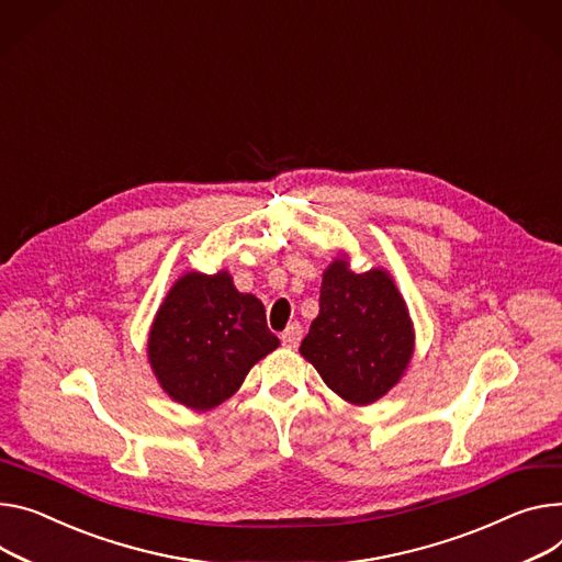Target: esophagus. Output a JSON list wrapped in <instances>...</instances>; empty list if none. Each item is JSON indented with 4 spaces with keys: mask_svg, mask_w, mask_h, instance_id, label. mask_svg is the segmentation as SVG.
I'll return each instance as SVG.
<instances>
[{
    "mask_svg": "<svg viewBox=\"0 0 562 562\" xmlns=\"http://www.w3.org/2000/svg\"><path fill=\"white\" fill-rule=\"evenodd\" d=\"M301 335H304V328H301V324L299 322H292L283 333H281V341H283V347H288V349H294V347H299V341H301Z\"/></svg>",
    "mask_w": 562,
    "mask_h": 562,
    "instance_id": "34e87169",
    "label": "esophagus"
}]
</instances>
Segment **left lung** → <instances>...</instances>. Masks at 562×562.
<instances>
[{"label": "left lung", "instance_id": "left-lung-1", "mask_svg": "<svg viewBox=\"0 0 562 562\" xmlns=\"http://www.w3.org/2000/svg\"><path fill=\"white\" fill-rule=\"evenodd\" d=\"M299 351L344 401L382 398L414 353V326L394 279L380 268L356 274L347 258H335L324 272L319 315Z\"/></svg>", "mask_w": 562, "mask_h": 562}]
</instances>
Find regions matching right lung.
Instances as JSON below:
<instances>
[{
	"instance_id": "add662e5",
	"label": "right lung",
	"mask_w": 562,
	"mask_h": 562,
	"mask_svg": "<svg viewBox=\"0 0 562 562\" xmlns=\"http://www.w3.org/2000/svg\"><path fill=\"white\" fill-rule=\"evenodd\" d=\"M277 347L254 294L238 292L227 272H189L155 315L148 360L172 401L206 412L234 396L249 369Z\"/></svg>"
}]
</instances>
